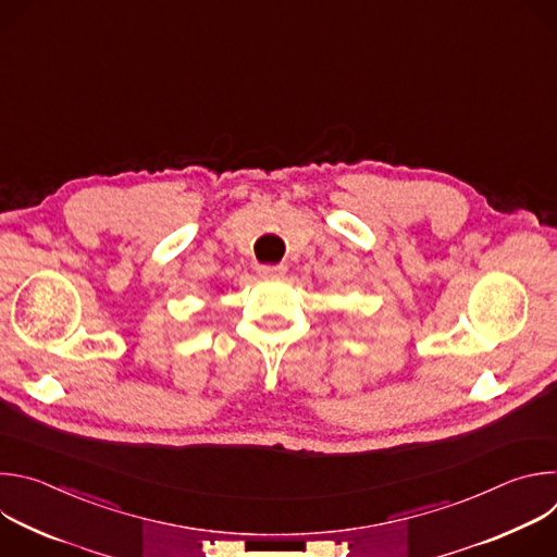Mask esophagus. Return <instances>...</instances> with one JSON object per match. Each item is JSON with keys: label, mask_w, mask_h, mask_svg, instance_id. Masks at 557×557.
Segmentation results:
<instances>
[{"label": "esophagus", "mask_w": 557, "mask_h": 557, "mask_svg": "<svg viewBox=\"0 0 557 557\" xmlns=\"http://www.w3.org/2000/svg\"><path fill=\"white\" fill-rule=\"evenodd\" d=\"M258 273L262 277H282L286 273V264H264V267H258Z\"/></svg>", "instance_id": "obj_1"}]
</instances>
